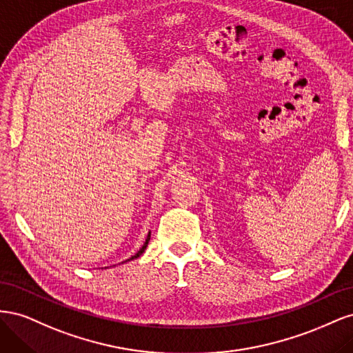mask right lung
<instances>
[{"instance_id": "add662e5", "label": "right lung", "mask_w": 353, "mask_h": 353, "mask_svg": "<svg viewBox=\"0 0 353 353\" xmlns=\"http://www.w3.org/2000/svg\"><path fill=\"white\" fill-rule=\"evenodd\" d=\"M148 241H150V232H148V236H147V239H145V243L143 244V248L140 249V250H138L134 256H132V258H130V259H128V261H132V259H137V258H140V256L143 254V252L145 250V248H147V244H148Z\"/></svg>"}]
</instances>
